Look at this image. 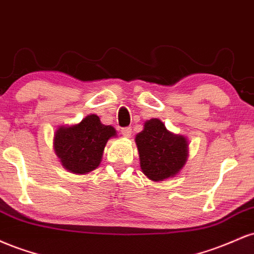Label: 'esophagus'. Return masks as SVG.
I'll return each instance as SVG.
<instances>
[{
    "mask_svg": "<svg viewBox=\"0 0 254 254\" xmlns=\"http://www.w3.org/2000/svg\"><path fill=\"white\" fill-rule=\"evenodd\" d=\"M131 132H132V129H131L130 127H123V129H122V133H123V136H125V137H130Z\"/></svg>",
    "mask_w": 254,
    "mask_h": 254,
    "instance_id": "1",
    "label": "esophagus"
}]
</instances>
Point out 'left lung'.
Returning a JSON list of instances; mask_svg holds the SVG:
<instances>
[{
    "mask_svg": "<svg viewBox=\"0 0 254 254\" xmlns=\"http://www.w3.org/2000/svg\"><path fill=\"white\" fill-rule=\"evenodd\" d=\"M142 172L149 179L159 180L176 176L188 160V141L171 133L159 119L145 122L143 131L136 136Z\"/></svg>",
    "mask_w": 254,
    "mask_h": 254,
    "instance_id": "obj_1",
    "label": "left lung"
}]
</instances>
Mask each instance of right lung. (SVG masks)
Listing matches in <instances>:
<instances>
[{
    "label": "right lung",
    "mask_w": 254,
    "mask_h": 254,
    "mask_svg": "<svg viewBox=\"0 0 254 254\" xmlns=\"http://www.w3.org/2000/svg\"><path fill=\"white\" fill-rule=\"evenodd\" d=\"M112 136L116 130L111 125H103L98 116L90 115L80 124L56 131L55 151L66 170L86 174L100 164L105 145Z\"/></svg>",
    "instance_id": "right-lung-1"
}]
</instances>
